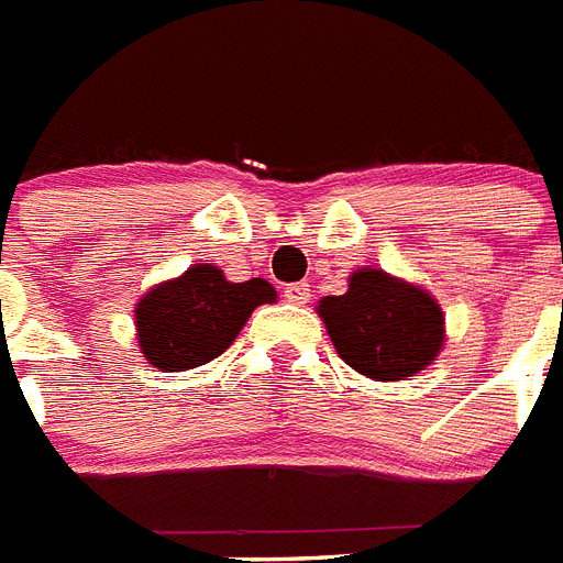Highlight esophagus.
<instances>
[{
	"label": "esophagus",
	"mask_w": 563,
	"mask_h": 563,
	"mask_svg": "<svg viewBox=\"0 0 563 563\" xmlns=\"http://www.w3.org/2000/svg\"><path fill=\"white\" fill-rule=\"evenodd\" d=\"M285 296H287V302L305 305L310 299V285H308V282H296V285H287Z\"/></svg>",
	"instance_id": "1"
}]
</instances>
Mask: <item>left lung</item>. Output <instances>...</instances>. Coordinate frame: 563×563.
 <instances>
[{
	"mask_svg": "<svg viewBox=\"0 0 563 563\" xmlns=\"http://www.w3.org/2000/svg\"><path fill=\"white\" fill-rule=\"evenodd\" d=\"M319 317L336 354L375 380H407L430 366L444 340L433 296L384 269H357L343 296L319 302Z\"/></svg>",
	"mask_w": 563,
	"mask_h": 563,
	"instance_id": "left-lung-1",
	"label": "left lung"
}]
</instances>
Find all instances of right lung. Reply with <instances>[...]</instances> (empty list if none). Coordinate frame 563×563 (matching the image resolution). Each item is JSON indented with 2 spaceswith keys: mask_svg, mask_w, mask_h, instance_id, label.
I'll list each match as a JSON object with an SVG mask.
<instances>
[{
  "mask_svg": "<svg viewBox=\"0 0 563 563\" xmlns=\"http://www.w3.org/2000/svg\"><path fill=\"white\" fill-rule=\"evenodd\" d=\"M276 290L264 278L227 282L211 264H197L139 302V345L162 372H186L227 352L258 305Z\"/></svg>",
  "mask_w": 563,
  "mask_h": 563,
  "instance_id": "right-lung-1",
  "label": "right lung"
}]
</instances>
